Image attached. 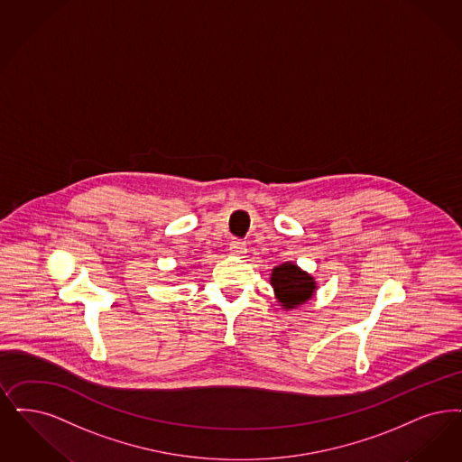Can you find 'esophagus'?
I'll list each match as a JSON object with an SVG mask.
<instances>
[{"label":"esophagus","mask_w":462,"mask_h":462,"mask_svg":"<svg viewBox=\"0 0 462 462\" xmlns=\"http://www.w3.org/2000/svg\"><path fill=\"white\" fill-rule=\"evenodd\" d=\"M230 253H234V254H237V256H244L245 253H247V245H245V242H242L239 239H234L230 242Z\"/></svg>","instance_id":"obj_1"}]
</instances>
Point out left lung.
Instances as JSON below:
<instances>
[{
    "mask_svg": "<svg viewBox=\"0 0 462 462\" xmlns=\"http://www.w3.org/2000/svg\"><path fill=\"white\" fill-rule=\"evenodd\" d=\"M270 282L283 310H294L308 302L316 291L314 278L291 261L275 266Z\"/></svg>",
    "mask_w": 462,
    "mask_h": 462,
    "instance_id": "8db88e82",
    "label": "left lung"
}]
</instances>
